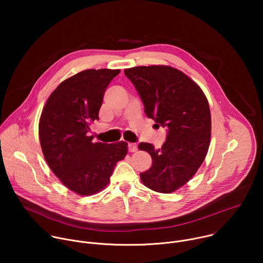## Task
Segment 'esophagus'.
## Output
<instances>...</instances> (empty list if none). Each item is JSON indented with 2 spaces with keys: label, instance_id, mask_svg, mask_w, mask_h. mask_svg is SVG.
Masks as SVG:
<instances>
[{
  "label": "esophagus",
  "instance_id": "34e87169",
  "mask_svg": "<svg viewBox=\"0 0 263 263\" xmlns=\"http://www.w3.org/2000/svg\"><path fill=\"white\" fill-rule=\"evenodd\" d=\"M128 148H129V152L134 153L137 151V145H136V143H129Z\"/></svg>",
  "mask_w": 263,
  "mask_h": 263
}]
</instances>
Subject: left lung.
Listing matches in <instances>:
<instances>
[{
  "label": "left lung",
  "mask_w": 263,
  "mask_h": 263,
  "mask_svg": "<svg viewBox=\"0 0 263 263\" xmlns=\"http://www.w3.org/2000/svg\"><path fill=\"white\" fill-rule=\"evenodd\" d=\"M124 72L138 91L146 117L167 129L161 148L138 144L152 157V166L140 174V180L154 192H176L195 176L207 155L211 138L208 100L194 80L168 65L135 66Z\"/></svg>",
  "instance_id": "obj_1"
}]
</instances>
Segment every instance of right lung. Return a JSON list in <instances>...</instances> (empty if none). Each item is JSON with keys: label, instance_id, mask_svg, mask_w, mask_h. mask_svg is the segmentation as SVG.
Instances as JSON below:
<instances>
[{"label": "right lung", "instance_id": "1", "mask_svg": "<svg viewBox=\"0 0 263 263\" xmlns=\"http://www.w3.org/2000/svg\"><path fill=\"white\" fill-rule=\"evenodd\" d=\"M121 69H86L62 81L44 106L39 125L45 159L67 189L79 196L103 191L128 143L95 142L90 125L99 120L105 90Z\"/></svg>", "mask_w": 263, "mask_h": 263}]
</instances>
